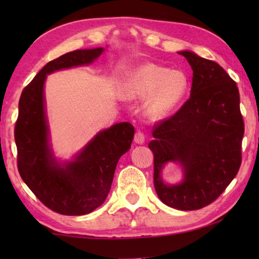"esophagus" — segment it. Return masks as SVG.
<instances>
[{
  "label": "esophagus",
  "instance_id": "obj_1",
  "mask_svg": "<svg viewBox=\"0 0 259 259\" xmlns=\"http://www.w3.org/2000/svg\"><path fill=\"white\" fill-rule=\"evenodd\" d=\"M134 143L136 144H144L145 143V136L143 132H140V131H137L136 134H134Z\"/></svg>",
  "mask_w": 259,
  "mask_h": 259
}]
</instances>
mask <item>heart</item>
I'll return each mask as SVG.
<instances>
[{"label":"heart","instance_id":"obj_1","mask_svg":"<svg viewBox=\"0 0 259 259\" xmlns=\"http://www.w3.org/2000/svg\"><path fill=\"white\" fill-rule=\"evenodd\" d=\"M189 77L180 69L146 63L134 69L122 86V95L130 100H147V112L161 118L172 112L189 91Z\"/></svg>","mask_w":259,"mask_h":259}]
</instances>
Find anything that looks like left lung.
<instances>
[{
	"label": "left lung",
	"mask_w": 259,
	"mask_h": 259,
	"mask_svg": "<svg viewBox=\"0 0 259 259\" xmlns=\"http://www.w3.org/2000/svg\"><path fill=\"white\" fill-rule=\"evenodd\" d=\"M193 70L191 97L171 118L153 126L148 144L154 155L153 182L162 203L183 211L214 201L242 164L244 121L239 92L228 73L211 60L184 51ZM182 165L184 179L168 186L160 173L165 163Z\"/></svg>",
	"instance_id": "left-lung-1"
}]
</instances>
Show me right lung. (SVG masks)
Here are the masks:
<instances>
[{"label":"right lung","instance_id":"add662e5","mask_svg":"<svg viewBox=\"0 0 259 259\" xmlns=\"http://www.w3.org/2000/svg\"><path fill=\"white\" fill-rule=\"evenodd\" d=\"M104 48L79 49L48 62L24 87L15 123L17 168L35 196L52 211L82 215L94 211L108 196L120 157L131 148L134 127L115 123L101 131L73 161L60 164L49 146L44 86L55 70L90 65Z\"/></svg>","mask_w":259,"mask_h":259}]
</instances>
